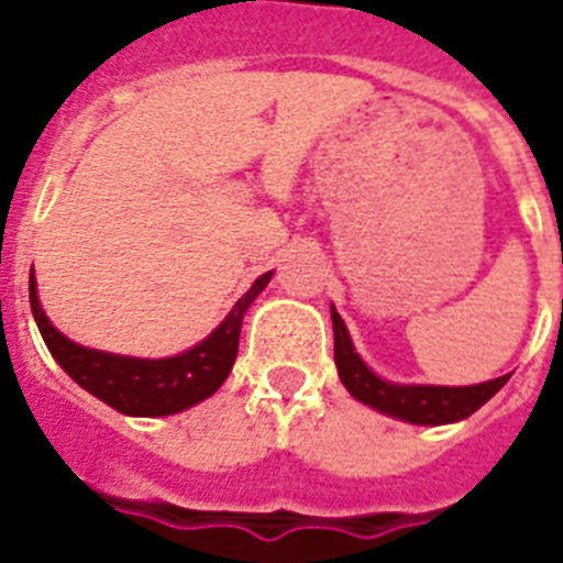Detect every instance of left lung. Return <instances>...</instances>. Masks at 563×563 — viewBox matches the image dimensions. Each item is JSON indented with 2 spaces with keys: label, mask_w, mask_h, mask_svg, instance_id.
Returning <instances> with one entry per match:
<instances>
[{
  "label": "left lung",
  "mask_w": 563,
  "mask_h": 563,
  "mask_svg": "<svg viewBox=\"0 0 563 563\" xmlns=\"http://www.w3.org/2000/svg\"><path fill=\"white\" fill-rule=\"evenodd\" d=\"M333 339H335V368L342 376L344 388L360 402H368L374 409L394 415V418L438 427L453 420L471 418L473 411L485 406L494 394L508 383V376H497L488 383L464 385V388H446V385H391L379 379L374 371L353 351V342L344 330L342 316L333 309Z\"/></svg>",
  "instance_id": "obj_1"
}]
</instances>
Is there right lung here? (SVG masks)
<instances>
[{"mask_svg":"<svg viewBox=\"0 0 563 563\" xmlns=\"http://www.w3.org/2000/svg\"><path fill=\"white\" fill-rule=\"evenodd\" d=\"M268 280H272V272L263 274L247 289V295L239 298L230 316L201 344H195L192 351L172 356V360H131V356H113V353L90 351V347L69 342L48 324L46 312L40 309L34 274L29 277V298L48 353L75 383L122 415L161 418V415L189 409L219 391V385L228 379L236 362L242 316Z\"/></svg>","mask_w":563,"mask_h":563,"instance_id":"add662e5","label":"right lung"}]
</instances>
